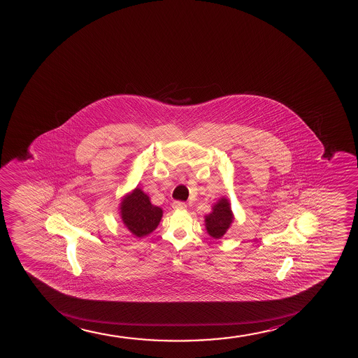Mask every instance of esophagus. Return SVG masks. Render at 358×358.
I'll return each mask as SVG.
<instances>
[{"instance_id":"1","label":"esophagus","mask_w":358,"mask_h":358,"mask_svg":"<svg viewBox=\"0 0 358 358\" xmlns=\"http://www.w3.org/2000/svg\"><path fill=\"white\" fill-rule=\"evenodd\" d=\"M173 207L175 209H185L187 208V205H185V202L173 201Z\"/></svg>"}]
</instances>
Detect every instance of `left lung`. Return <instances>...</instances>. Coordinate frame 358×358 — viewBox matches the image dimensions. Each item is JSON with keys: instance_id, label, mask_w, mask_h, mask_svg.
<instances>
[{"instance_id": "obj_1", "label": "left lung", "mask_w": 358, "mask_h": 358, "mask_svg": "<svg viewBox=\"0 0 358 358\" xmlns=\"http://www.w3.org/2000/svg\"><path fill=\"white\" fill-rule=\"evenodd\" d=\"M234 220V214L229 208V202L222 197L213 207V212L206 217V229L209 236L221 238L229 229Z\"/></svg>"}]
</instances>
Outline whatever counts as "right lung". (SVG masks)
<instances>
[{
  "mask_svg": "<svg viewBox=\"0 0 358 358\" xmlns=\"http://www.w3.org/2000/svg\"><path fill=\"white\" fill-rule=\"evenodd\" d=\"M121 217L126 227L136 237H144L151 234L161 221L163 210L151 205L150 199L141 189L136 188L132 194L121 202Z\"/></svg>",
  "mask_w": 358,
  "mask_h": 358,
  "instance_id": "add662e5",
  "label": "right lung"
}]
</instances>
